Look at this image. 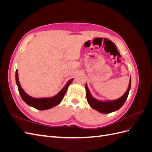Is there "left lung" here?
Wrapping results in <instances>:
<instances>
[{
  "label": "left lung",
  "mask_w": 152,
  "mask_h": 152,
  "mask_svg": "<svg viewBox=\"0 0 152 152\" xmlns=\"http://www.w3.org/2000/svg\"><path fill=\"white\" fill-rule=\"evenodd\" d=\"M131 86V80L130 79L128 89L126 92V93L124 94L122 97L113 101L101 102V101L96 99L93 97V96H92L86 83V97L87 99V102H88L89 104L92 108H94L96 110H97L98 112L100 113H110L113 112L117 111V110H118L119 108H121L123 106V104L125 103L126 101L127 98V96L129 95V93Z\"/></svg>",
  "instance_id": "8db88e82"
}]
</instances>
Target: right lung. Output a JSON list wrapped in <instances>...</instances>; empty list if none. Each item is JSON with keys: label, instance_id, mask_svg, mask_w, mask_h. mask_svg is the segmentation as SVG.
<instances>
[{"label": "right lung", "instance_id": "1", "mask_svg": "<svg viewBox=\"0 0 152 152\" xmlns=\"http://www.w3.org/2000/svg\"><path fill=\"white\" fill-rule=\"evenodd\" d=\"M72 80L73 79L68 80L65 86L60 91V92H59L56 96H53V97L46 98H34L27 94L23 91V89L21 88L19 80H18V70H16V82L18 86V91H19V93L22 99L27 104L30 106V107H32L39 110L50 109L60 103L66 94V92L69 85L72 83Z\"/></svg>", "mask_w": 152, "mask_h": 152}]
</instances>
